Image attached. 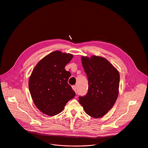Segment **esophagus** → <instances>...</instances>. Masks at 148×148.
<instances>
[{
    "label": "esophagus",
    "mask_w": 148,
    "mask_h": 148,
    "mask_svg": "<svg viewBox=\"0 0 148 148\" xmlns=\"http://www.w3.org/2000/svg\"><path fill=\"white\" fill-rule=\"evenodd\" d=\"M72 88H73V90L76 92V91H77V87H76V86H72Z\"/></svg>",
    "instance_id": "34e87169"
}]
</instances>
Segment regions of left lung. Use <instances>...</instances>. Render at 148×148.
Returning <instances> with one entry per match:
<instances>
[{"label":"left lung","mask_w":148,"mask_h":148,"mask_svg":"<svg viewBox=\"0 0 148 148\" xmlns=\"http://www.w3.org/2000/svg\"><path fill=\"white\" fill-rule=\"evenodd\" d=\"M88 81L87 94L79 97V102L90 116H103L115 104L119 93L120 76L118 70L105 58L81 57Z\"/></svg>","instance_id":"8db88e82"}]
</instances>
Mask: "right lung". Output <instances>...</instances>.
I'll list each match as a JSON object with an SVG mask.
<instances>
[{
    "label": "right lung",
    "instance_id": "add662e5",
    "mask_svg": "<svg viewBox=\"0 0 148 148\" xmlns=\"http://www.w3.org/2000/svg\"><path fill=\"white\" fill-rule=\"evenodd\" d=\"M73 56L54 51L42 58L35 66L29 80V88L36 107L54 116L60 113L75 93L68 84L71 73L65 66Z\"/></svg>",
    "mask_w": 148,
    "mask_h": 148
}]
</instances>
